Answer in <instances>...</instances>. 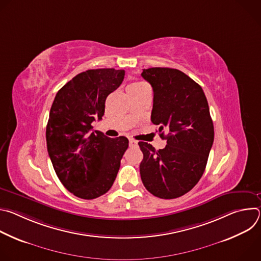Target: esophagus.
I'll return each instance as SVG.
<instances>
[{
    "label": "esophagus",
    "instance_id": "34e87169",
    "mask_svg": "<svg viewBox=\"0 0 261 261\" xmlns=\"http://www.w3.org/2000/svg\"><path fill=\"white\" fill-rule=\"evenodd\" d=\"M137 143H138V142H137L135 139H133V138H130V139H129V146H130V147L137 146V145H138Z\"/></svg>",
    "mask_w": 261,
    "mask_h": 261
}]
</instances>
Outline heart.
Listing matches in <instances>:
<instances>
[{"instance_id": "1", "label": "heart", "mask_w": 261, "mask_h": 261, "mask_svg": "<svg viewBox=\"0 0 261 261\" xmlns=\"http://www.w3.org/2000/svg\"><path fill=\"white\" fill-rule=\"evenodd\" d=\"M143 86H145V84H143V83H141V82H135V83H132V84H130V85H129V87H128V91L138 90V89H140V88H141V87H143Z\"/></svg>"}]
</instances>
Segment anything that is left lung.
<instances>
[{
    "instance_id": "obj_1",
    "label": "left lung",
    "mask_w": 261,
    "mask_h": 261,
    "mask_svg": "<svg viewBox=\"0 0 261 261\" xmlns=\"http://www.w3.org/2000/svg\"><path fill=\"white\" fill-rule=\"evenodd\" d=\"M141 76L154 92L151 121L167 144L156 151L139 141V170L145 189L163 199L177 198L198 182L214 142V125L201 87L177 69H143ZM169 131L164 136L163 129Z\"/></svg>"
}]
</instances>
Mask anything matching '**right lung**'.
I'll return each mask as SVG.
<instances>
[{
	"label": "right lung",
	"instance_id": "1",
	"mask_svg": "<svg viewBox=\"0 0 261 261\" xmlns=\"http://www.w3.org/2000/svg\"><path fill=\"white\" fill-rule=\"evenodd\" d=\"M124 70L82 72L57 93L46 126V144L55 171L64 187L83 199L105 194L113 186L128 148L125 136L109 138L92 131L101 120L107 96L123 83Z\"/></svg>",
	"mask_w": 261,
	"mask_h": 261
}]
</instances>
